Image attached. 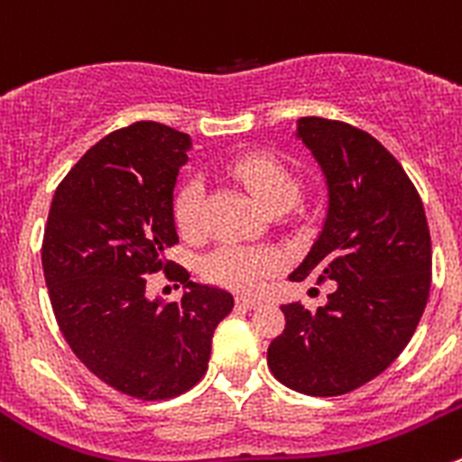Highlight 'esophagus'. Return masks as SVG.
Listing matches in <instances>:
<instances>
[{
    "instance_id": "1",
    "label": "esophagus",
    "mask_w": 462,
    "mask_h": 462,
    "mask_svg": "<svg viewBox=\"0 0 462 462\" xmlns=\"http://www.w3.org/2000/svg\"><path fill=\"white\" fill-rule=\"evenodd\" d=\"M237 305H240V308H245V310H258V308H263V303H260V300L246 299V296H240V299H237Z\"/></svg>"
}]
</instances>
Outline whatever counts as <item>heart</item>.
I'll use <instances>...</instances> for the list:
<instances>
[{"label": "heart", "instance_id": "heart-1", "mask_svg": "<svg viewBox=\"0 0 462 462\" xmlns=\"http://www.w3.org/2000/svg\"><path fill=\"white\" fill-rule=\"evenodd\" d=\"M226 172L233 180L251 190L255 199L267 211L272 208H290L300 195L299 172L285 162L267 152H246L226 163ZM202 198L204 189L199 181L190 180L175 193L172 213L184 236H198L202 231ZM278 272V258L263 246L222 245L204 255L202 276L208 282L254 294L264 285L269 276Z\"/></svg>", "mask_w": 462, "mask_h": 462}]
</instances>
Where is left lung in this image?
Wrapping results in <instances>:
<instances>
[{
	"label": "left lung",
	"mask_w": 462,
	"mask_h": 462,
	"mask_svg": "<svg viewBox=\"0 0 462 462\" xmlns=\"http://www.w3.org/2000/svg\"><path fill=\"white\" fill-rule=\"evenodd\" d=\"M303 141L326 177L328 211L290 273L335 281L317 312L281 305L285 330L269 344L273 377L305 395H344L384 373L418 328L431 287V237L418 190L368 132L303 116Z\"/></svg>",
	"instance_id": "obj_1"
}]
</instances>
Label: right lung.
<instances>
[{
    "instance_id": "add662e5",
    "label": "right lung",
    "mask_w": 462,
    "mask_h": 462,
    "mask_svg": "<svg viewBox=\"0 0 462 462\" xmlns=\"http://www.w3.org/2000/svg\"><path fill=\"white\" fill-rule=\"evenodd\" d=\"M193 141L139 121L100 139L60 181L42 242L53 314L74 355L98 380L139 400H168L204 377L217 323L233 310L220 287L171 273L175 303L145 294L180 242L172 213Z\"/></svg>"
}]
</instances>
